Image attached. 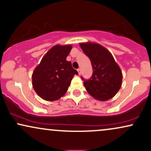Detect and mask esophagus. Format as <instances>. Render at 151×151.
I'll list each match as a JSON object with an SVG mask.
<instances>
[{"instance_id":"1","label":"esophagus","mask_w":151,"mask_h":151,"mask_svg":"<svg viewBox=\"0 0 151 151\" xmlns=\"http://www.w3.org/2000/svg\"><path fill=\"white\" fill-rule=\"evenodd\" d=\"M77 72H78V73H79V75H80L81 73V70L80 68H79V69H78V70H77Z\"/></svg>"}]
</instances>
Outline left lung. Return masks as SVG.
I'll return each instance as SVG.
<instances>
[{"instance_id":"8db88e82","label":"left lung","mask_w":151,"mask_h":151,"mask_svg":"<svg viewBox=\"0 0 151 151\" xmlns=\"http://www.w3.org/2000/svg\"><path fill=\"white\" fill-rule=\"evenodd\" d=\"M80 47L89 57L93 74L89 79H84V87L96 99L107 101L119 91L122 83V72L108 50L97 43H80Z\"/></svg>"}]
</instances>
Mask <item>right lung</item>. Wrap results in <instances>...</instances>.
<instances>
[{
    "label": "right lung",
    "mask_w": 151,
    "mask_h": 151,
    "mask_svg": "<svg viewBox=\"0 0 151 151\" xmlns=\"http://www.w3.org/2000/svg\"><path fill=\"white\" fill-rule=\"evenodd\" d=\"M72 50V45H55L44 55L40 63L32 75V86L46 101H55L65 94L74 74L71 62L66 58Z\"/></svg>",
    "instance_id": "add662e5"
}]
</instances>
